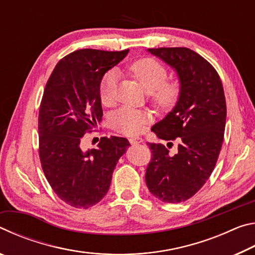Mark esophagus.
Here are the masks:
<instances>
[{"label": "esophagus", "mask_w": 255, "mask_h": 255, "mask_svg": "<svg viewBox=\"0 0 255 255\" xmlns=\"http://www.w3.org/2000/svg\"><path fill=\"white\" fill-rule=\"evenodd\" d=\"M129 141H130V144H132V145H138V144H141L143 143V139H141L140 137H133V138H130V139H129Z\"/></svg>", "instance_id": "esophagus-1"}]
</instances>
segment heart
<instances>
[{
	"instance_id": "b5f03b06",
	"label": "heart",
	"mask_w": 255,
	"mask_h": 255,
	"mask_svg": "<svg viewBox=\"0 0 255 255\" xmlns=\"http://www.w3.org/2000/svg\"><path fill=\"white\" fill-rule=\"evenodd\" d=\"M129 72L139 82L155 106L161 109H169L178 100L180 83L178 81H165L167 70L161 62L154 58H141L129 66ZM118 83V73L115 70L107 72L99 86V97L102 105L110 106L115 101ZM149 120L146 111L123 107L115 111L110 117L111 127L127 136H135L144 130L145 124Z\"/></svg>"
}]
</instances>
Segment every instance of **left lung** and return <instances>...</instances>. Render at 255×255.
I'll return each instance as SVG.
<instances>
[{
    "mask_svg": "<svg viewBox=\"0 0 255 255\" xmlns=\"http://www.w3.org/2000/svg\"><path fill=\"white\" fill-rule=\"evenodd\" d=\"M148 51L174 68L180 81L178 102L152 131L159 139H178L179 145L171 155L164 145L147 143L152 159L145 180L154 197L178 204L195 196L215 169L226 125L225 94L218 73L196 51L185 47Z\"/></svg>",
    "mask_w": 255,
    "mask_h": 255,
    "instance_id": "1",
    "label": "left lung"
}]
</instances>
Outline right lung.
<instances>
[{
    "instance_id": "add662e5",
    "label": "right lung",
    "mask_w": 255,
    "mask_h": 255,
    "mask_svg": "<svg viewBox=\"0 0 255 255\" xmlns=\"http://www.w3.org/2000/svg\"><path fill=\"white\" fill-rule=\"evenodd\" d=\"M128 51H73L46 84L38 118L41 167L56 195L75 208L88 209L107 195L118 159L130 146L126 138L111 136L102 137L97 148L81 147L84 133L102 119V77Z\"/></svg>"
}]
</instances>
